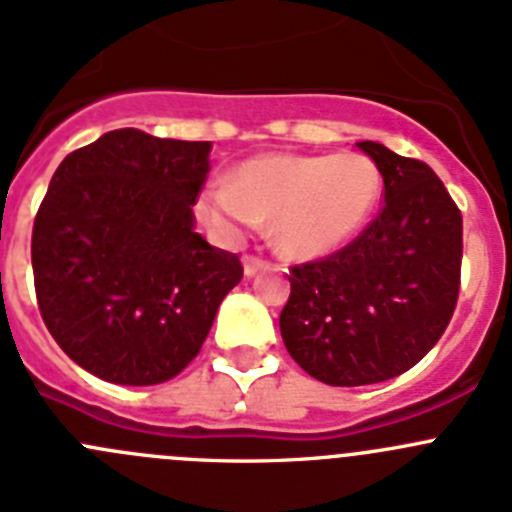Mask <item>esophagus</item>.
Masks as SVG:
<instances>
[{
  "instance_id": "obj_1",
  "label": "esophagus",
  "mask_w": 512,
  "mask_h": 512,
  "mask_svg": "<svg viewBox=\"0 0 512 512\" xmlns=\"http://www.w3.org/2000/svg\"><path fill=\"white\" fill-rule=\"evenodd\" d=\"M266 269H269V261L259 259V256H243V274L246 276H256Z\"/></svg>"
}]
</instances>
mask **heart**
Masks as SVG:
<instances>
[{
    "label": "heart",
    "instance_id": "b5f03b06",
    "mask_svg": "<svg viewBox=\"0 0 512 512\" xmlns=\"http://www.w3.org/2000/svg\"><path fill=\"white\" fill-rule=\"evenodd\" d=\"M378 195L381 175L363 154H261L238 164L225 182H210L198 210L225 238L271 220L281 251L317 259L363 231Z\"/></svg>",
    "mask_w": 512,
    "mask_h": 512
}]
</instances>
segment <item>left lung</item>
<instances>
[{"label":"left lung","instance_id":"obj_1","mask_svg":"<svg viewBox=\"0 0 512 512\" xmlns=\"http://www.w3.org/2000/svg\"><path fill=\"white\" fill-rule=\"evenodd\" d=\"M383 177L378 218L350 246L294 266L279 317L289 355L327 386L406 373L452 320L462 215L429 164L358 142Z\"/></svg>","mask_w":512,"mask_h":512}]
</instances>
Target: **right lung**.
Instances as JSON below:
<instances>
[{"label":"right lung","mask_w":512,"mask_h":512,"mask_svg":"<svg viewBox=\"0 0 512 512\" xmlns=\"http://www.w3.org/2000/svg\"><path fill=\"white\" fill-rule=\"evenodd\" d=\"M210 147L116 129L50 180L32 228L37 304L63 353L101 381L175 378L241 281L236 253L195 233Z\"/></svg>","instance_id":"add662e5"}]
</instances>
